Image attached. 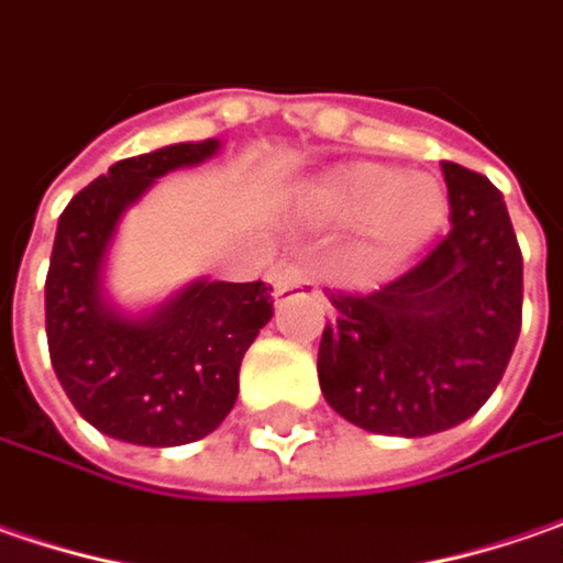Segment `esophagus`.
I'll return each mask as SVG.
<instances>
[{
  "instance_id": "esophagus-1",
  "label": "esophagus",
  "mask_w": 563,
  "mask_h": 563,
  "mask_svg": "<svg viewBox=\"0 0 563 563\" xmlns=\"http://www.w3.org/2000/svg\"><path fill=\"white\" fill-rule=\"evenodd\" d=\"M271 280H274V289L277 292H318V283L314 277L308 274L302 264H296V261H283L274 267V274H271Z\"/></svg>"
}]
</instances>
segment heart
<instances>
[{
  "label": "heart",
  "mask_w": 563,
  "mask_h": 563,
  "mask_svg": "<svg viewBox=\"0 0 563 563\" xmlns=\"http://www.w3.org/2000/svg\"><path fill=\"white\" fill-rule=\"evenodd\" d=\"M321 208L333 220L362 217V257L390 261L441 230L448 217L444 183L431 173H397L384 163H350L330 173Z\"/></svg>",
  "instance_id": "b5f03b06"
}]
</instances>
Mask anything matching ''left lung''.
Listing matches in <instances>:
<instances>
[{
    "label": "left lung",
    "mask_w": 563,
    "mask_h": 563,
    "mask_svg": "<svg viewBox=\"0 0 563 563\" xmlns=\"http://www.w3.org/2000/svg\"><path fill=\"white\" fill-rule=\"evenodd\" d=\"M441 169L451 233L372 292H328L321 394L375 434L466 422L504 378L523 324V255L501 191L451 159Z\"/></svg>",
    "instance_id": "obj_1"
}]
</instances>
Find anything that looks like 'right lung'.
I'll return each mask as SVG.
<instances>
[{
  "instance_id": "obj_1",
  "label": "right lung",
  "mask_w": 563,
  "mask_h": 563,
  "mask_svg": "<svg viewBox=\"0 0 563 563\" xmlns=\"http://www.w3.org/2000/svg\"><path fill=\"white\" fill-rule=\"evenodd\" d=\"M220 144H169L119 159L62 210L46 274V343L62 390L90 426L141 448L210 434L239 397V365L274 314L267 283H191L151 318L103 302L100 271L122 210Z\"/></svg>"
}]
</instances>
